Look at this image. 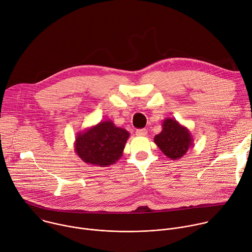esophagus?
<instances>
[{
  "label": "esophagus",
  "mask_w": 252,
  "mask_h": 252,
  "mask_svg": "<svg viewBox=\"0 0 252 252\" xmlns=\"http://www.w3.org/2000/svg\"><path fill=\"white\" fill-rule=\"evenodd\" d=\"M148 133V131L146 129H138L136 131V135L137 136H146Z\"/></svg>",
  "instance_id": "1"
}]
</instances>
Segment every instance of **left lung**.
Here are the masks:
<instances>
[{
	"label": "left lung",
	"instance_id": "left-lung-1",
	"mask_svg": "<svg viewBox=\"0 0 252 252\" xmlns=\"http://www.w3.org/2000/svg\"><path fill=\"white\" fill-rule=\"evenodd\" d=\"M162 127V132L154 138L155 144L171 160L185 156L188 150L193 146V138L189 130L172 118H166Z\"/></svg>",
	"mask_w": 252,
	"mask_h": 252
}]
</instances>
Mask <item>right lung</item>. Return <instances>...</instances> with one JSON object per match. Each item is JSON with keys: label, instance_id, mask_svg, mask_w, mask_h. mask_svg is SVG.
Here are the masks:
<instances>
[{"label": "right lung", "instance_id": "right-lung-1", "mask_svg": "<svg viewBox=\"0 0 252 252\" xmlns=\"http://www.w3.org/2000/svg\"><path fill=\"white\" fill-rule=\"evenodd\" d=\"M129 137L126 129L115 126L111 120L102 121L76 134L74 151L86 164L108 167L122 157Z\"/></svg>", "mask_w": 252, "mask_h": 252}]
</instances>
